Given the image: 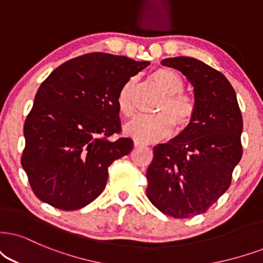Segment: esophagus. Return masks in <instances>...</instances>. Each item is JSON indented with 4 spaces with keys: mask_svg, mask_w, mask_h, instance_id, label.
<instances>
[{
    "mask_svg": "<svg viewBox=\"0 0 263 263\" xmlns=\"http://www.w3.org/2000/svg\"><path fill=\"white\" fill-rule=\"evenodd\" d=\"M135 148H142V147H147V143H143V142H139V141H135Z\"/></svg>",
    "mask_w": 263,
    "mask_h": 263,
    "instance_id": "1",
    "label": "esophagus"
}]
</instances>
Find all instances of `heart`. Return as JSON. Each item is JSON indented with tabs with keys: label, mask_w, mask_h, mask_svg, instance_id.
<instances>
[{
	"label": "heart",
	"mask_w": 263,
	"mask_h": 263,
	"mask_svg": "<svg viewBox=\"0 0 263 263\" xmlns=\"http://www.w3.org/2000/svg\"><path fill=\"white\" fill-rule=\"evenodd\" d=\"M151 79L165 93V99L158 109V115H141L125 126V134L139 142H153L171 135L174 126L177 134L187 129L197 114V104L191 96L183 93L184 80L177 71L159 68ZM135 80L128 79L121 86L116 97L120 114L131 118L135 112Z\"/></svg>",
	"instance_id": "obj_1"
}]
</instances>
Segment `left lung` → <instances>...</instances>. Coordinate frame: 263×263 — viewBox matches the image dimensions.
Listing matches in <instances>:
<instances>
[{
  "instance_id": "1",
  "label": "left lung",
  "mask_w": 263,
  "mask_h": 263,
  "mask_svg": "<svg viewBox=\"0 0 263 263\" xmlns=\"http://www.w3.org/2000/svg\"><path fill=\"white\" fill-rule=\"evenodd\" d=\"M194 87L197 114L187 129L154 147L147 170V197L162 214L188 218L204 214L232 182L242 155V118L226 76L191 57L166 58Z\"/></svg>"
}]
</instances>
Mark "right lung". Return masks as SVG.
<instances>
[{
  "instance_id": "obj_1",
  "label": "right lung",
  "mask_w": 263,
  "mask_h": 263,
  "mask_svg": "<svg viewBox=\"0 0 263 263\" xmlns=\"http://www.w3.org/2000/svg\"><path fill=\"white\" fill-rule=\"evenodd\" d=\"M149 65L95 52L59 65L42 82L24 124L22 166L40 200L65 211L92 202L105 188L108 167L134 148L121 132L116 97Z\"/></svg>"
}]
</instances>
